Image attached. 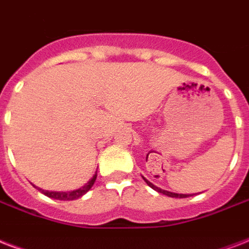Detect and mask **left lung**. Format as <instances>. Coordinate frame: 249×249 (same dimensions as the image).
I'll return each instance as SVG.
<instances>
[{"instance_id":"left-lung-1","label":"left lung","mask_w":249,"mask_h":249,"mask_svg":"<svg viewBox=\"0 0 249 249\" xmlns=\"http://www.w3.org/2000/svg\"><path fill=\"white\" fill-rule=\"evenodd\" d=\"M144 180H145V183L148 184V186L151 187V188H153L155 191H157V192H160V194H163L166 195V196H170V197H179V198H183V197H188L190 195H184V194H174V192H169V191H165L162 190V188H159V187H156L153 183H151L149 180H146L145 178H142Z\"/></svg>"}]
</instances>
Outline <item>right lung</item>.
Segmentation results:
<instances>
[{
  "instance_id": "1",
  "label": "right lung",
  "mask_w": 249,
  "mask_h": 249,
  "mask_svg": "<svg viewBox=\"0 0 249 249\" xmlns=\"http://www.w3.org/2000/svg\"><path fill=\"white\" fill-rule=\"evenodd\" d=\"M97 178V171H96V174L89 179V182L86 183L84 186L78 188V190L70 191V192H54V191H44L41 188H38L41 194H44L48 197L55 198V200H75V198L82 197L83 195H86L88 191L92 188V186L94 184V180Z\"/></svg>"
}]
</instances>
